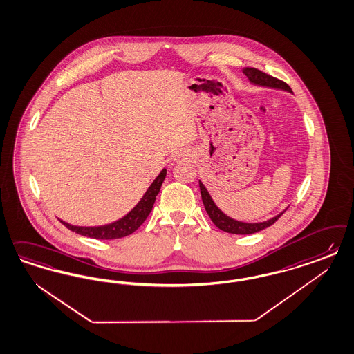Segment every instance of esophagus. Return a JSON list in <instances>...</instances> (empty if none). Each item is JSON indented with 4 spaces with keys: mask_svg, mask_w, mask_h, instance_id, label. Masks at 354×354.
<instances>
[{
    "mask_svg": "<svg viewBox=\"0 0 354 354\" xmlns=\"http://www.w3.org/2000/svg\"><path fill=\"white\" fill-rule=\"evenodd\" d=\"M190 156H192V153H189L187 151H183V152H180L178 155H177V159L178 160H187L190 159Z\"/></svg>",
    "mask_w": 354,
    "mask_h": 354,
    "instance_id": "obj_1",
    "label": "esophagus"
}]
</instances>
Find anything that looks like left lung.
<instances>
[{
	"mask_svg": "<svg viewBox=\"0 0 354 354\" xmlns=\"http://www.w3.org/2000/svg\"><path fill=\"white\" fill-rule=\"evenodd\" d=\"M242 71L249 78L251 83H254V84L292 92L290 87L286 84V82L274 78V77L263 73V71L258 70V68H245ZM199 187H201L202 201H203V205H205V211H207L208 216L212 220V223L216 225L217 228L221 229V230H224L227 233H232V234H252V233H257L259 230L271 227L274 221L284 214V212H281V214L276 215L272 218L266 220V221H262V223H243V221H239V220H234L232 217L227 216L220 208H217V205L212 201L211 195L207 192L205 185L201 183V181H199Z\"/></svg>",
	"mask_w": 354,
	"mask_h": 354,
	"instance_id": "left-lung-1",
	"label": "left lung"
}]
</instances>
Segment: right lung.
I'll list each match as a JSON object with an SVG mask.
<instances>
[{
    "mask_svg": "<svg viewBox=\"0 0 354 354\" xmlns=\"http://www.w3.org/2000/svg\"><path fill=\"white\" fill-rule=\"evenodd\" d=\"M165 176H167V169H162L160 171L159 176L153 180V183H151L149 190L142 196V199L138 202V205L126 216L114 221V223L102 225V227H77V225L68 224L62 220H61V223L70 230L78 233L80 236L90 237V239L115 240V239L126 237V236L134 233L149 217Z\"/></svg>",
    "mask_w": 354,
    "mask_h": 354,
    "instance_id": "right-lung-1",
    "label": "right lung"
}]
</instances>
